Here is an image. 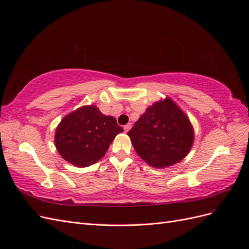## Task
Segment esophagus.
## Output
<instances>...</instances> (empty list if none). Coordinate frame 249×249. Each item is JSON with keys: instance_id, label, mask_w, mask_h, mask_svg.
Segmentation results:
<instances>
[{"instance_id": "1", "label": "esophagus", "mask_w": 249, "mask_h": 249, "mask_svg": "<svg viewBox=\"0 0 249 249\" xmlns=\"http://www.w3.org/2000/svg\"><path fill=\"white\" fill-rule=\"evenodd\" d=\"M131 127H132V124H125V125L124 126V130L125 133H127V132H129V131L131 130Z\"/></svg>"}]
</instances>
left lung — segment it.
<instances>
[{"label":"left lung","instance_id":"left-lung-1","mask_svg":"<svg viewBox=\"0 0 249 249\" xmlns=\"http://www.w3.org/2000/svg\"><path fill=\"white\" fill-rule=\"evenodd\" d=\"M127 135L137 155L154 168L180 162L194 142L189 117L168 96L149 106Z\"/></svg>","mask_w":249,"mask_h":249}]
</instances>
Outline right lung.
Masks as SVG:
<instances>
[{"label": "right lung", "instance_id": "1", "mask_svg": "<svg viewBox=\"0 0 249 249\" xmlns=\"http://www.w3.org/2000/svg\"><path fill=\"white\" fill-rule=\"evenodd\" d=\"M123 131L115 117L103 114L94 105H87L61 119L55 132V145L65 161L87 167L102 159Z\"/></svg>", "mask_w": 249, "mask_h": 249}]
</instances>
